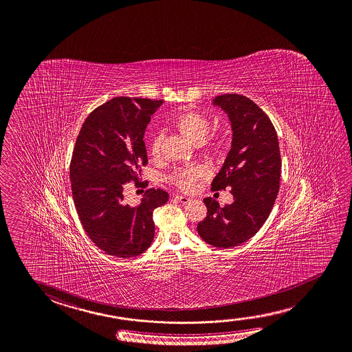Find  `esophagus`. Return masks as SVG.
I'll return each instance as SVG.
<instances>
[{"mask_svg": "<svg viewBox=\"0 0 352 352\" xmlns=\"http://www.w3.org/2000/svg\"><path fill=\"white\" fill-rule=\"evenodd\" d=\"M174 199H175L177 201L180 202V204H183V205L190 201V199H189V197H186V196L183 195H174Z\"/></svg>", "mask_w": 352, "mask_h": 352, "instance_id": "esophagus-1", "label": "esophagus"}]
</instances>
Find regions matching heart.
Here are the masks:
<instances>
[{"mask_svg":"<svg viewBox=\"0 0 352 352\" xmlns=\"http://www.w3.org/2000/svg\"><path fill=\"white\" fill-rule=\"evenodd\" d=\"M173 126L179 133L194 144H201L210 131V120L208 116L194 110H184L174 118ZM161 133L155 135L151 141L150 153L153 158H160L162 155ZM230 150V144L225 139H214L205 144V153L214 161H223ZM205 169L196 167L178 168L173 173L169 174L168 180L174 186L183 191H191L196 183L205 177Z\"/></svg>","mask_w":352,"mask_h":352,"instance_id":"obj_1","label":"heart"}]
</instances>
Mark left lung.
<instances>
[{
    "mask_svg": "<svg viewBox=\"0 0 352 352\" xmlns=\"http://www.w3.org/2000/svg\"><path fill=\"white\" fill-rule=\"evenodd\" d=\"M228 114L233 130L232 147L211 189L231 190L233 202L219 206L204 199L206 217L197 233L216 248H232L247 242L270 214L280 189L281 156L275 127L252 99L236 93L213 99Z\"/></svg>",
    "mask_w": 352,
    "mask_h": 352,
    "instance_id": "8db88e82",
    "label": "left lung"
}]
</instances>
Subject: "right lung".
<instances>
[{"instance_id":"right-lung-1","label":"right lung","mask_w":352,"mask_h":352,"mask_svg":"<svg viewBox=\"0 0 352 352\" xmlns=\"http://www.w3.org/2000/svg\"><path fill=\"white\" fill-rule=\"evenodd\" d=\"M162 100L116 97L93 110L82 125L69 163L72 197L82 226L99 249L133 258L155 236L153 211L168 201L167 191L148 189L138 206L124 201L125 183L147 164L144 135ZM146 183V182H144Z\"/></svg>"}]
</instances>
